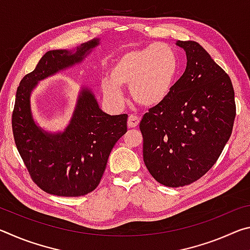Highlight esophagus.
Listing matches in <instances>:
<instances>
[{
	"mask_svg": "<svg viewBox=\"0 0 250 250\" xmlns=\"http://www.w3.org/2000/svg\"><path fill=\"white\" fill-rule=\"evenodd\" d=\"M140 117H137V116H133L131 115L128 118V126L129 128H135L139 124H140Z\"/></svg>",
	"mask_w": 250,
	"mask_h": 250,
	"instance_id": "obj_1",
	"label": "esophagus"
}]
</instances>
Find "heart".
I'll list each match as a JSON object with an SVG mask.
<instances>
[{"label": "heart", "mask_w": 250, "mask_h": 250, "mask_svg": "<svg viewBox=\"0 0 250 250\" xmlns=\"http://www.w3.org/2000/svg\"><path fill=\"white\" fill-rule=\"evenodd\" d=\"M177 73L179 59L174 50L166 44H152L120 55L110 68V77L101 82V87L105 100L113 105L124 104L121 87L130 86V95L135 103L151 108L170 96Z\"/></svg>", "instance_id": "obj_1"}]
</instances>
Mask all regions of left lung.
Listing matches in <instances>:
<instances>
[{"label":"left lung","instance_id":"left-lung-1","mask_svg":"<svg viewBox=\"0 0 250 250\" xmlns=\"http://www.w3.org/2000/svg\"><path fill=\"white\" fill-rule=\"evenodd\" d=\"M188 58L170 96L143 116V161L168 188L200 180L229 140L236 116L231 80L202 46L177 41Z\"/></svg>","mask_w":250,"mask_h":250}]
</instances>
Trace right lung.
<instances>
[{"label":"right lung","mask_w":250,"mask_h":250,"mask_svg":"<svg viewBox=\"0 0 250 250\" xmlns=\"http://www.w3.org/2000/svg\"><path fill=\"white\" fill-rule=\"evenodd\" d=\"M99 44L92 40L77 47L49 50L16 91L12 130L19 153L41 189L57 196L75 197L99 185L110 152L126 132L128 115L110 116L99 108L94 95L83 88L70 124L62 133L45 132L34 122L29 96L40 80L80 62Z\"/></svg>","instance_id":"add662e5"}]
</instances>
